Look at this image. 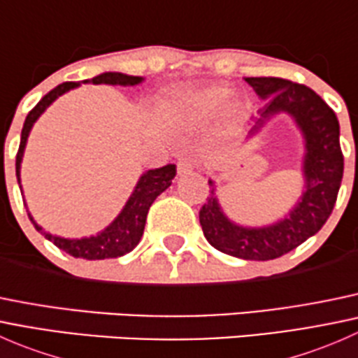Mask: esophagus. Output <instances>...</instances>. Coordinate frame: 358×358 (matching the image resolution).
Listing matches in <instances>:
<instances>
[{"mask_svg": "<svg viewBox=\"0 0 358 358\" xmlns=\"http://www.w3.org/2000/svg\"><path fill=\"white\" fill-rule=\"evenodd\" d=\"M176 169H178L180 176H187L194 171V162L190 159H182L178 162V166H176Z\"/></svg>", "mask_w": 358, "mask_h": 358, "instance_id": "obj_1", "label": "esophagus"}]
</instances>
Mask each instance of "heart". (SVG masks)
<instances>
[{
  "instance_id": "heart-1",
  "label": "heart",
  "mask_w": 358,
  "mask_h": 358,
  "mask_svg": "<svg viewBox=\"0 0 358 358\" xmlns=\"http://www.w3.org/2000/svg\"><path fill=\"white\" fill-rule=\"evenodd\" d=\"M229 88L220 85H206L199 88H192L183 93L178 99L176 109L183 119L189 121H201L211 117L229 96Z\"/></svg>"
}]
</instances>
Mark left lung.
<instances>
[{
	"instance_id": "obj_1",
	"label": "left lung",
	"mask_w": 358,
	"mask_h": 358,
	"mask_svg": "<svg viewBox=\"0 0 358 358\" xmlns=\"http://www.w3.org/2000/svg\"><path fill=\"white\" fill-rule=\"evenodd\" d=\"M266 103L252 119L249 135H255L272 115L287 112L305 135L306 189L301 201L284 218L265 229H246L230 222L220 209L215 183L209 182V197L199 211L204 237L213 248L243 259L279 258L319 232L333 213L343 178V152L339 122L334 110L312 88L289 79L246 78Z\"/></svg>"
}]
</instances>
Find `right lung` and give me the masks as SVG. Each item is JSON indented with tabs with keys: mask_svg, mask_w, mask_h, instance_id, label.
I'll list each match as a JSON object with an SVG mask.
<instances>
[{
	"mask_svg": "<svg viewBox=\"0 0 358 358\" xmlns=\"http://www.w3.org/2000/svg\"><path fill=\"white\" fill-rule=\"evenodd\" d=\"M83 83H93V85H121V86H133L142 83V78L138 76H126L121 72H103V74L96 76L93 79H86ZM79 86V83L69 81L62 83L57 88H53L52 92L46 93L36 107L27 114L22 128V136H20V145L19 152H17V161H15V169H17V180L20 183V161H22L25 142H27L29 131H31L32 124L36 122V119L45 112L46 107L52 102H55L62 93L69 92V90ZM176 175V166L168 164L162 166L157 169H149L147 173H143V176L140 178V182L136 183L135 192L131 194L126 206L122 208V211L119 213L117 218L107 227L103 232H100L99 236L93 237H85V239H64V237L52 236V234L43 232L41 227L32 220V216L29 215L31 222L34 223L36 230L41 234H45V237L48 241H52L57 248L66 251L67 255L74 256V258H85V259H106V258H117V256L126 255V252L133 251L136 244L140 243L143 236V229H145V220L149 208L152 206V202L156 201L159 194L164 192L169 185H171V180Z\"/></svg>",
	"mask_w": 358,
	"mask_h": 358,
	"instance_id": "add662e5",
	"label": "right lung"
}]
</instances>
